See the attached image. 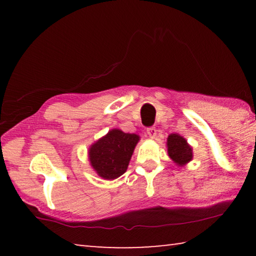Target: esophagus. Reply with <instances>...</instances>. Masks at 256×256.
<instances>
[{
    "mask_svg": "<svg viewBox=\"0 0 256 256\" xmlns=\"http://www.w3.org/2000/svg\"><path fill=\"white\" fill-rule=\"evenodd\" d=\"M146 134H148L150 138H154L156 136H157V130H156V128H146Z\"/></svg>",
    "mask_w": 256,
    "mask_h": 256,
    "instance_id": "34e87169",
    "label": "esophagus"
}]
</instances>
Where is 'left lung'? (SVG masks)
Returning a JSON list of instances; mask_svg holds the SVG:
<instances>
[{"instance_id":"left-lung-1","label":"left lung","mask_w":256,"mask_h":256,"mask_svg":"<svg viewBox=\"0 0 256 256\" xmlns=\"http://www.w3.org/2000/svg\"><path fill=\"white\" fill-rule=\"evenodd\" d=\"M167 152L178 167H183L193 159V148L188 140L178 133H172L167 138Z\"/></svg>"}]
</instances>
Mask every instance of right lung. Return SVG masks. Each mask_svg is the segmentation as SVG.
<instances>
[{
  "instance_id": "obj_1",
  "label": "right lung",
  "mask_w": 256,
  "mask_h": 256,
  "mask_svg": "<svg viewBox=\"0 0 256 256\" xmlns=\"http://www.w3.org/2000/svg\"><path fill=\"white\" fill-rule=\"evenodd\" d=\"M140 136L112 128L89 146L88 159L92 170L104 180L118 178L126 172Z\"/></svg>"
}]
</instances>
